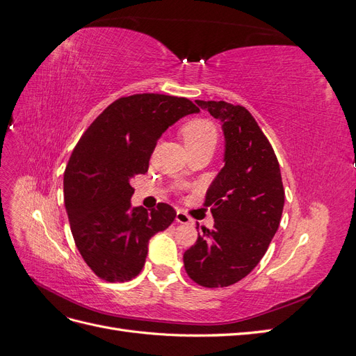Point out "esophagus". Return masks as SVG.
<instances>
[{
    "instance_id": "34e87169",
    "label": "esophagus",
    "mask_w": 356,
    "mask_h": 356,
    "mask_svg": "<svg viewBox=\"0 0 356 356\" xmlns=\"http://www.w3.org/2000/svg\"><path fill=\"white\" fill-rule=\"evenodd\" d=\"M175 220H177V222H179V224H191V222H193V220L188 217V215L184 213L182 211H178V212H177Z\"/></svg>"
}]
</instances>
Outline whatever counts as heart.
<instances>
[{
	"mask_svg": "<svg viewBox=\"0 0 356 356\" xmlns=\"http://www.w3.org/2000/svg\"><path fill=\"white\" fill-rule=\"evenodd\" d=\"M181 136L187 148L212 147L217 141V127L207 118H195L181 129Z\"/></svg>",
	"mask_w": 356,
	"mask_h": 356,
	"instance_id": "1",
	"label": "heart"
}]
</instances>
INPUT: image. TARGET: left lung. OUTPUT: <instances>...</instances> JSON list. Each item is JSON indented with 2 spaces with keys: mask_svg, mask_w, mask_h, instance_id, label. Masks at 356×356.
<instances>
[{
  "mask_svg": "<svg viewBox=\"0 0 356 356\" xmlns=\"http://www.w3.org/2000/svg\"><path fill=\"white\" fill-rule=\"evenodd\" d=\"M196 104L221 122L224 166L204 200L213 229H202L184 267L196 284L222 288L260 263L281 222L285 191L273 148L250 111L224 101Z\"/></svg>",
  "mask_w": 356,
  "mask_h": 356,
  "instance_id": "obj_1",
  "label": "left lung"
}]
</instances>
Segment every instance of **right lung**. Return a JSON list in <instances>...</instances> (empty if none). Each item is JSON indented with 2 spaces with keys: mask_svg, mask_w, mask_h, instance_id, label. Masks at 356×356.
Here are the masks:
<instances>
[{
  "mask_svg": "<svg viewBox=\"0 0 356 356\" xmlns=\"http://www.w3.org/2000/svg\"><path fill=\"white\" fill-rule=\"evenodd\" d=\"M199 113L187 98L141 93L120 98L83 134L63 175L72 238L83 260L106 282L143 270L148 242L175 220L168 203L132 208L135 175L145 174L156 144L179 118Z\"/></svg>",
  "mask_w": 356,
  "mask_h": 356,
  "instance_id": "right-lung-1",
  "label": "right lung"
}]
</instances>
